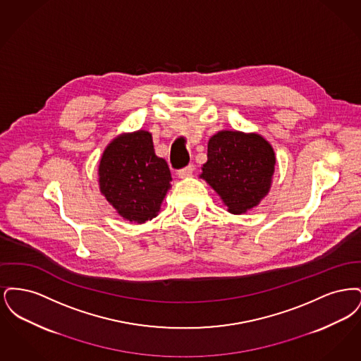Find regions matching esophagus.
Returning a JSON list of instances; mask_svg holds the SVG:
<instances>
[{"mask_svg": "<svg viewBox=\"0 0 361 361\" xmlns=\"http://www.w3.org/2000/svg\"><path fill=\"white\" fill-rule=\"evenodd\" d=\"M193 171H195L193 165H188V166H185V168L180 169V171L177 172V176H178L180 178H187V177H189V176H192Z\"/></svg>", "mask_w": 361, "mask_h": 361, "instance_id": "obj_1", "label": "esophagus"}]
</instances>
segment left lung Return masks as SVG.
I'll use <instances>...</instances> for the list:
<instances>
[{"instance_id":"8db88e82","label":"left lung","mask_w":361,"mask_h":361,"mask_svg":"<svg viewBox=\"0 0 361 361\" xmlns=\"http://www.w3.org/2000/svg\"><path fill=\"white\" fill-rule=\"evenodd\" d=\"M275 164L274 147L261 135L224 130L209 137L200 177L221 196L228 212L240 215L268 195Z\"/></svg>"}]
</instances>
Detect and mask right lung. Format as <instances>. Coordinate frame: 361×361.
<instances>
[{
  "label": "right lung",
  "mask_w": 361,
  "mask_h": 361,
  "mask_svg": "<svg viewBox=\"0 0 361 361\" xmlns=\"http://www.w3.org/2000/svg\"><path fill=\"white\" fill-rule=\"evenodd\" d=\"M171 181L169 166L155 155L149 131L121 134L102 155L100 190L121 218L130 222L145 224L155 218Z\"/></svg>",
  "instance_id": "obj_1"
}]
</instances>
